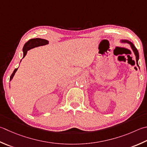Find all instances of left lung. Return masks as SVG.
Wrapping results in <instances>:
<instances>
[{
	"label": "left lung",
	"mask_w": 147,
	"mask_h": 147,
	"mask_svg": "<svg viewBox=\"0 0 147 147\" xmlns=\"http://www.w3.org/2000/svg\"><path fill=\"white\" fill-rule=\"evenodd\" d=\"M120 42L121 43H127V44L130 45V47L132 49V50L134 52L135 56H136V64L138 66V67L140 68V66L138 65V60H139V53H138V51L137 49L136 48V47H134V45L133 44V42H131V41H128L127 39H122L120 40Z\"/></svg>",
	"instance_id": "1"
}]
</instances>
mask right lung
Segmentation results:
<instances>
[{
    "label": "right lung",
    "instance_id": "add662e5",
    "mask_svg": "<svg viewBox=\"0 0 147 147\" xmlns=\"http://www.w3.org/2000/svg\"><path fill=\"white\" fill-rule=\"evenodd\" d=\"M49 43V41L48 40H46L44 39H41V38H34V39H31L29 41H28L27 42L25 43L24 46V48H23V53H24V56H23V58H24V57L27 54V51L31 50V49L40 47V46H45L47 45ZM22 60H20V62H21ZM18 68L15 69L14 70L13 73L11 74L10 77V81H11L13 79V76H14V74L16 72Z\"/></svg>",
    "mask_w": 147,
    "mask_h": 147
}]
</instances>
